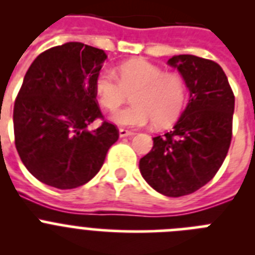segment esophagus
Here are the masks:
<instances>
[{"instance_id": "1", "label": "esophagus", "mask_w": 255, "mask_h": 255, "mask_svg": "<svg viewBox=\"0 0 255 255\" xmlns=\"http://www.w3.org/2000/svg\"><path fill=\"white\" fill-rule=\"evenodd\" d=\"M134 131H130V130H126V129H120L119 130V135H120V138H125V136H131L134 135Z\"/></svg>"}]
</instances>
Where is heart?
Listing matches in <instances>:
<instances>
[{"label": "heart", "mask_w": 255, "mask_h": 255, "mask_svg": "<svg viewBox=\"0 0 255 255\" xmlns=\"http://www.w3.org/2000/svg\"><path fill=\"white\" fill-rule=\"evenodd\" d=\"M115 74L103 70L94 80L101 106L108 111L120 107L132 94V106L116 111L111 121L124 128H141L153 121L164 128L176 120L186 100L185 83L175 73H163L157 65L144 60H131Z\"/></svg>", "instance_id": "obj_1"}]
</instances>
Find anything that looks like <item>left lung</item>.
<instances>
[{"label": "left lung", "mask_w": 255, "mask_h": 255, "mask_svg": "<svg viewBox=\"0 0 255 255\" xmlns=\"http://www.w3.org/2000/svg\"><path fill=\"white\" fill-rule=\"evenodd\" d=\"M167 64L184 79L189 102L172 130L153 138L139 170L155 191L176 198L206 185L224 163L233 136L235 97L215 61L177 55Z\"/></svg>", "instance_id": "1"}]
</instances>
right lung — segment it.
Here are the masks:
<instances>
[{
    "mask_svg": "<svg viewBox=\"0 0 255 255\" xmlns=\"http://www.w3.org/2000/svg\"><path fill=\"white\" fill-rule=\"evenodd\" d=\"M105 52L67 42L40 53L26 71L13 106L17 153L26 170L43 184L74 189L96 176L119 130L103 121L94 80Z\"/></svg>",
    "mask_w": 255,
    "mask_h": 255,
    "instance_id": "obj_1",
    "label": "right lung"
}]
</instances>
